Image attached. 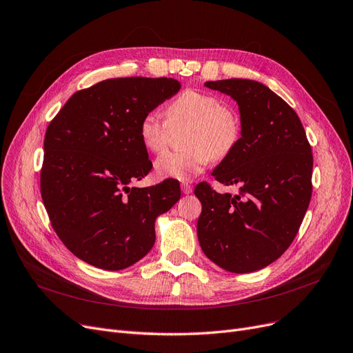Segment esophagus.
Wrapping results in <instances>:
<instances>
[{
  "label": "esophagus",
  "mask_w": 353,
  "mask_h": 353,
  "mask_svg": "<svg viewBox=\"0 0 353 353\" xmlns=\"http://www.w3.org/2000/svg\"><path fill=\"white\" fill-rule=\"evenodd\" d=\"M181 190H182V192H184V194H191L192 192V187L188 184V182H182Z\"/></svg>",
  "instance_id": "obj_1"
}]
</instances>
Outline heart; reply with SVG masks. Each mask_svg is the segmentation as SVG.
I'll list each match as a JSON object with an SVG mask.
<instances>
[{"label":"heart","instance_id":"obj_1","mask_svg":"<svg viewBox=\"0 0 353 353\" xmlns=\"http://www.w3.org/2000/svg\"><path fill=\"white\" fill-rule=\"evenodd\" d=\"M190 124L184 136L187 148L163 153L154 163L161 178L190 181L204 171L211 158L220 161L234 150L241 139V120L236 111L217 95L187 90L166 108V119L150 111L139 124L143 146L161 153L171 142L172 128Z\"/></svg>","mask_w":353,"mask_h":353}]
</instances>
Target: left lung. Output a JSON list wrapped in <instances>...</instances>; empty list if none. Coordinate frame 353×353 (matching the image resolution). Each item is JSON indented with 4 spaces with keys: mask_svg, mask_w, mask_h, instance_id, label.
Instances as JSON below:
<instances>
[{
    "mask_svg": "<svg viewBox=\"0 0 353 353\" xmlns=\"http://www.w3.org/2000/svg\"><path fill=\"white\" fill-rule=\"evenodd\" d=\"M205 87L239 104L242 137L213 176L241 192L219 194L200 182L196 234L207 258L223 270L253 272L276 261L299 233L313 191L312 146L297 112L263 83L233 78Z\"/></svg>",
    "mask_w": 353,
    "mask_h": 353,
    "instance_id": "left-lung-1",
    "label": "left lung"
}]
</instances>
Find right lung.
I'll use <instances>...</instances> for the list:
<instances>
[{"label":"right lung","mask_w":353,"mask_h":353,"mask_svg":"<svg viewBox=\"0 0 353 353\" xmlns=\"http://www.w3.org/2000/svg\"><path fill=\"white\" fill-rule=\"evenodd\" d=\"M181 83L174 78H112L79 90L49 123L40 192L52 228L77 258L107 271L142 259L154 243V220L179 199L165 179L129 187L152 169L140 120Z\"/></svg>","instance_id":"1"}]
</instances>
